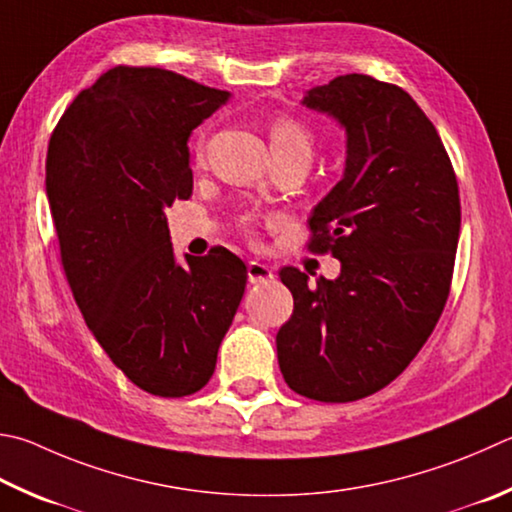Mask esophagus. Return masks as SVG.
Here are the masks:
<instances>
[{
    "mask_svg": "<svg viewBox=\"0 0 512 512\" xmlns=\"http://www.w3.org/2000/svg\"><path fill=\"white\" fill-rule=\"evenodd\" d=\"M273 271L262 262H250L248 264V282L250 284H264V282H273Z\"/></svg>",
    "mask_w": 512,
    "mask_h": 512,
    "instance_id": "34e87169",
    "label": "esophagus"
}]
</instances>
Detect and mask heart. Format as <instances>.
Returning a JSON list of instances; mask_svg holds the SVG:
<instances>
[{"mask_svg": "<svg viewBox=\"0 0 512 512\" xmlns=\"http://www.w3.org/2000/svg\"><path fill=\"white\" fill-rule=\"evenodd\" d=\"M271 147L273 154H302L311 159L313 154V134L311 129L297 118L282 116L271 125ZM197 161H203V145L197 147ZM244 228L250 230V221H244Z\"/></svg>", "mask_w": 512, "mask_h": 512, "instance_id": "b5f03b06", "label": "heart"}]
</instances>
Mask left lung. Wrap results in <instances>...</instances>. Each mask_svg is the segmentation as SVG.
I'll list each match as a JSON object with an SVG mask.
<instances>
[{
  "label": "left lung",
  "instance_id": "obj_1",
  "mask_svg": "<svg viewBox=\"0 0 512 512\" xmlns=\"http://www.w3.org/2000/svg\"><path fill=\"white\" fill-rule=\"evenodd\" d=\"M302 105L347 132L345 174L309 219V248L342 268L315 286L282 268L293 315L277 331V360L293 392L349 403L403 374L439 322L459 244V185L441 136L401 87L347 73L306 91Z\"/></svg>",
  "mask_w": 512,
  "mask_h": 512
}]
</instances>
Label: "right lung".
<instances>
[{
    "instance_id": "1",
    "label": "right lung",
    "mask_w": 512,
    "mask_h": 512,
    "mask_svg": "<svg viewBox=\"0 0 512 512\" xmlns=\"http://www.w3.org/2000/svg\"><path fill=\"white\" fill-rule=\"evenodd\" d=\"M228 96L174 71L114 67L49 141L46 197L71 293L111 362L154 396L208 383L248 280L221 246L176 262L165 217L192 194V129Z\"/></svg>"
}]
</instances>
